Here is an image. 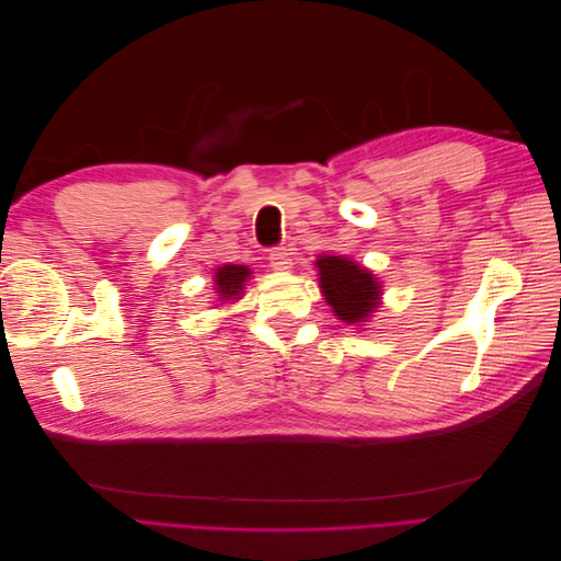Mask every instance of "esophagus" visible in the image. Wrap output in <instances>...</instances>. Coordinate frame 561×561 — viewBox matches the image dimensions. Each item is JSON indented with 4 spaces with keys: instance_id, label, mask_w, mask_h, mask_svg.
I'll return each mask as SVG.
<instances>
[{
    "instance_id": "34e87169",
    "label": "esophagus",
    "mask_w": 561,
    "mask_h": 561,
    "mask_svg": "<svg viewBox=\"0 0 561 561\" xmlns=\"http://www.w3.org/2000/svg\"><path fill=\"white\" fill-rule=\"evenodd\" d=\"M268 262L276 271H287L293 266V252L287 248H274L268 254Z\"/></svg>"
}]
</instances>
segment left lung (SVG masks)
<instances>
[{"instance_id":"left-lung-1","label":"left lung","mask_w":561,"mask_h":561,"mask_svg":"<svg viewBox=\"0 0 561 561\" xmlns=\"http://www.w3.org/2000/svg\"><path fill=\"white\" fill-rule=\"evenodd\" d=\"M316 266L322 297L346 325H358L379 309L381 285L371 271L342 254H322Z\"/></svg>"}]
</instances>
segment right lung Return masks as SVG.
<instances>
[{
	"label": "right lung",
	"instance_id": "add662e5",
	"mask_svg": "<svg viewBox=\"0 0 561 561\" xmlns=\"http://www.w3.org/2000/svg\"><path fill=\"white\" fill-rule=\"evenodd\" d=\"M248 276H250L248 266H239V264L219 266L215 271V290L219 299H239Z\"/></svg>",
	"mask_w": 561,
	"mask_h": 561
}]
</instances>
